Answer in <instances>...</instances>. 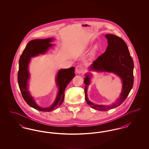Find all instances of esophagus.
Masks as SVG:
<instances>
[{
    "label": "esophagus",
    "mask_w": 149,
    "mask_h": 149,
    "mask_svg": "<svg viewBox=\"0 0 149 149\" xmlns=\"http://www.w3.org/2000/svg\"><path fill=\"white\" fill-rule=\"evenodd\" d=\"M75 71L76 72L78 73V74H81V73H83L84 71V67L81 65H78L77 67H76V69H75Z\"/></svg>",
    "instance_id": "obj_1"
}]
</instances>
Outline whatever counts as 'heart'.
I'll return each instance as SVG.
<instances>
[{"label": "heart", "mask_w": 149, "mask_h": 149, "mask_svg": "<svg viewBox=\"0 0 149 149\" xmlns=\"http://www.w3.org/2000/svg\"><path fill=\"white\" fill-rule=\"evenodd\" d=\"M97 46H95V47L94 48L93 50V54H94V53L95 52V51L97 50Z\"/></svg>", "instance_id": "obj_1"}]
</instances>
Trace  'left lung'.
Instances as JSON below:
<instances>
[{"instance_id": "1", "label": "left lung", "mask_w": 149, "mask_h": 149, "mask_svg": "<svg viewBox=\"0 0 149 149\" xmlns=\"http://www.w3.org/2000/svg\"><path fill=\"white\" fill-rule=\"evenodd\" d=\"M106 37L108 40L107 50L100 55L91 65L90 69L99 71L112 72L118 75L122 80V91L120 98L111 106L96 105L91 102L87 97L88 85L90 83V75H86L84 79L85 97L87 104L93 108L100 111H108L120 104L127 97L134 84V64L126 42L117 36L109 34Z\"/></svg>"}]
</instances>
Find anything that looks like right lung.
<instances>
[{
  "instance_id": "1",
  "label": "right lung",
  "mask_w": 149,
  "mask_h": 149,
  "mask_svg": "<svg viewBox=\"0 0 149 149\" xmlns=\"http://www.w3.org/2000/svg\"><path fill=\"white\" fill-rule=\"evenodd\" d=\"M52 38L37 39L29 41L23 51L19 60V70L18 72V83L22 95L29 106L38 111L50 112L61 105L64 101L65 90L68 84L75 77L74 67L69 69L60 70L56 78L57 85L58 86V93L56 99L51 106L49 108H41L37 105L33 98L28 91L27 81L29 77L28 66L30 58L38 55L39 54H44L47 49L52 46L50 43Z\"/></svg>"
}]
</instances>
